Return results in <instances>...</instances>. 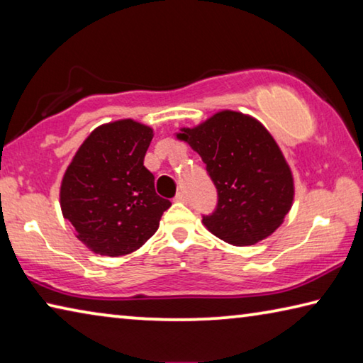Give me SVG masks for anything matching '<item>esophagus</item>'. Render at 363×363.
I'll return each mask as SVG.
<instances>
[{"instance_id":"34e87169","label":"esophagus","mask_w":363,"mask_h":363,"mask_svg":"<svg viewBox=\"0 0 363 363\" xmlns=\"http://www.w3.org/2000/svg\"><path fill=\"white\" fill-rule=\"evenodd\" d=\"M174 200H176V201H182V203H186V201H187V195H186V192H184V190H179V192L176 194Z\"/></svg>"}]
</instances>
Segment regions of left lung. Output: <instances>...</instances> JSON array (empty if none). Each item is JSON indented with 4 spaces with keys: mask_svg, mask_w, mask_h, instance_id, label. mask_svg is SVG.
Masks as SVG:
<instances>
[{
    "mask_svg": "<svg viewBox=\"0 0 363 363\" xmlns=\"http://www.w3.org/2000/svg\"><path fill=\"white\" fill-rule=\"evenodd\" d=\"M177 138L201 157L216 187V208L201 214L208 230L227 243L247 247L277 229L293 203V176L259 121L224 110Z\"/></svg>",
    "mask_w": 363,
    "mask_h": 363,
    "instance_id": "obj_1",
    "label": "left lung"
}]
</instances>
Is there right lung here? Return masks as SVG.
<instances>
[{
    "mask_svg": "<svg viewBox=\"0 0 363 363\" xmlns=\"http://www.w3.org/2000/svg\"><path fill=\"white\" fill-rule=\"evenodd\" d=\"M153 131L133 120L102 125L89 134L60 186L64 218L97 255L136 251L157 232L171 201L155 192L144 167Z\"/></svg>",
    "mask_w": 363,
    "mask_h": 363,
    "instance_id": "right-lung-1",
    "label": "right lung"
}]
</instances>
